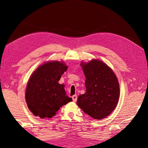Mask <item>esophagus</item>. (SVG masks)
Here are the masks:
<instances>
[{
    "instance_id": "esophagus-1",
    "label": "esophagus",
    "mask_w": 148,
    "mask_h": 148,
    "mask_svg": "<svg viewBox=\"0 0 148 148\" xmlns=\"http://www.w3.org/2000/svg\"><path fill=\"white\" fill-rule=\"evenodd\" d=\"M72 100H73L74 102H76V101H77V95H74L72 96Z\"/></svg>"
}]
</instances>
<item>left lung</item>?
Segmentation results:
<instances>
[{
  "label": "left lung",
  "instance_id": "left-lung-1",
  "mask_svg": "<svg viewBox=\"0 0 148 148\" xmlns=\"http://www.w3.org/2000/svg\"><path fill=\"white\" fill-rule=\"evenodd\" d=\"M86 77V92L77 98V105L95 119L108 116L118 105L119 84L114 71L104 62L93 59L81 62Z\"/></svg>",
  "mask_w": 148,
  "mask_h": 148
}]
</instances>
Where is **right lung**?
Wrapping results in <instances>:
<instances>
[{
  "label": "right lung",
  "instance_id": "right-lung-1",
  "mask_svg": "<svg viewBox=\"0 0 148 148\" xmlns=\"http://www.w3.org/2000/svg\"><path fill=\"white\" fill-rule=\"evenodd\" d=\"M68 66L64 62L49 61L32 72L25 90V100L32 114L40 118H51L60 108L72 99L67 95L64 84L58 83Z\"/></svg>",
  "mask_w": 148,
  "mask_h": 148
}]
</instances>
